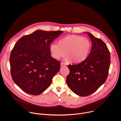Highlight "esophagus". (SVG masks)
Masks as SVG:
<instances>
[{
	"mask_svg": "<svg viewBox=\"0 0 121 121\" xmlns=\"http://www.w3.org/2000/svg\"><path fill=\"white\" fill-rule=\"evenodd\" d=\"M66 64H65V63H61V66H66Z\"/></svg>",
	"mask_w": 121,
	"mask_h": 121,
	"instance_id": "1",
	"label": "esophagus"
}]
</instances>
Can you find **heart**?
Instances as JSON below:
<instances>
[{"label": "heart", "mask_w": 121, "mask_h": 121, "mask_svg": "<svg viewBox=\"0 0 121 121\" xmlns=\"http://www.w3.org/2000/svg\"><path fill=\"white\" fill-rule=\"evenodd\" d=\"M91 48V43L88 38L77 35L65 37L59 41L58 45L53 43L50 48L54 58L59 59L65 55L66 60H70L74 63L85 60L89 56Z\"/></svg>", "instance_id": "heart-1"}]
</instances>
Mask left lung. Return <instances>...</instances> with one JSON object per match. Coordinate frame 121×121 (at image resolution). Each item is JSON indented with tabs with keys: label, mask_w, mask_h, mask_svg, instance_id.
<instances>
[{
	"label": "left lung",
	"mask_w": 121,
	"mask_h": 121,
	"mask_svg": "<svg viewBox=\"0 0 121 121\" xmlns=\"http://www.w3.org/2000/svg\"><path fill=\"white\" fill-rule=\"evenodd\" d=\"M92 42L87 58L78 64L68 65L70 72L66 78L69 89L77 95L85 97L96 91L104 83L110 66V52L106 44L90 32H85Z\"/></svg>",
	"instance_id": "1"
}]
</instances>
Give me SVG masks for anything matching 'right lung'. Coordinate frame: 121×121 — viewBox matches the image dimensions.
I'll return each instance as SVG.
<instances>
[{"label":"right lung","mask_w":121,"mask_h":121,"mask_svg":"<svg viewBox=\"0 0 121 121\" xmlns=\"http://www.w3.org/2000/svg\"><path fill=\"white\" fill-rule=\"evenodd\" d=\"M63 31L37 30L20 38L10 56L11 77L26 93L38 95L50 86L60 62L51 56L50 45Z\"/></svg>","instance_id":"1"}]
</instances>
